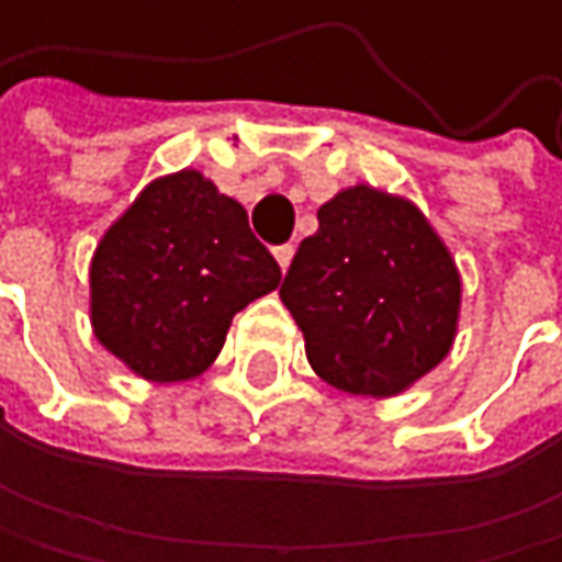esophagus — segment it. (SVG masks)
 Segmentation results:
<instances>
[{
	"label": "esophagus",
	"instance_id": "34e87169",
	"mask_svg": "<svg viewBox=\"0 0 562 562\" xmlns=\"http://www.w3.org/2000/svg\"><path fill=\"white\" fill-rule=\"evenodd\" d=\"M272 256H276L279 269H283V272H286V266L293 262V246H290V243H286V246H276V249H272Z\"/></svg>",
	"mask_w": 562,
	"mask_h": 562
}]
</instances>
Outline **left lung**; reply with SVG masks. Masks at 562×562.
Masks as SVG:
<instances>
[{
    "instance_id": "obj_1",
    "label": "left lung",
    "mask_w": 562,
    "mask_h": 562,
    "mask_svg": "<svg viewBox=\"0 0 562 562\" xmlns=\"http://www.w3.org/2000/svg\"><path fill=\"white\" fill-rule=\"evenodd\" d=\"M316 218L279 286L313 371L347 394H401L456 340V259L412 202L371 184L340 191Z\"/></svg>"
}]
</instances>
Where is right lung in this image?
<instances>
[{"label":"right lung","mask_w":562,"mask_h":562,"mask_svg":"<svg viewBox=\"0 0 562 562\" xmlns=\"http://www.w3.org/2000/svg\"><path fill=\"white\" fill-rule=\"evenodd\" d=\"M246 209L199 171L150 181L90 262L97 340L144 381L199 378L232 316L279 286Z\"/></svg>","instance_id":"1"}]
</instances>
